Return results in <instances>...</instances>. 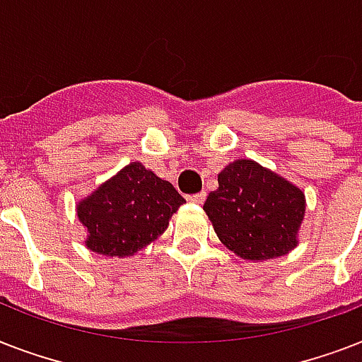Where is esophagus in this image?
<instances>
[{"label": "esophagus", "instance_id": "esophagus-1", "mask_svg": "<svg viewBox=\"0 0 362 362\" xmlns=\"http://www.w3.org/2000/svg\"><path fill=\"white\" fill-rule=\"evenodd\" d=\"M204 199H206V193H204V192L193 193V195H187V201H189V203H195V204H203Z\"/></svg>", "mask_w": 362, "mask_h": 362}]
</instances>
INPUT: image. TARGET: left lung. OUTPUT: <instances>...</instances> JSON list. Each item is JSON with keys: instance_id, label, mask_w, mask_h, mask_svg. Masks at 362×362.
<instances>
[{"instance_id": "8db88e82", "label": "left lung", "mask_w": 362, "mask_h": 362, "mask_svg": "<svg viewBox=\"0 0 362 362\" xmlns=\"http://www.w3.org/2000/svg\"><path fill=\"white\" fill-rule=\"evenodd\" d=\"M203 209L231 252L242 259L264 261L297 246L306 199L280 175L252 159H237L218 175V189Z\"/></svg>"}]
</instances>
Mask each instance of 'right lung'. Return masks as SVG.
<instances>
[{"instance_id": "add662e5", "label": "right lung", "mask_w": 362, "mask_h": 362, "mask_svg": "<svg viewBox=\"0 0 362 362\" xmlns=\"http://www.w3.org/2000/svg\"><path fill=\"white\" fill-rule=\"evenodd\" d=\"M186 199L139 161L125 165L110 180L76 204L88 229L86 246L107 257H127L153 242Z\"/></svg>"}]
</instances>
